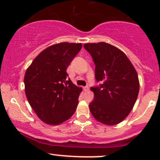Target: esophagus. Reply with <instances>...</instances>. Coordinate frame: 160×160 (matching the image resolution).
Listing matches in <instances>:
<instances>
[{"label": "esophagus", "instance_id": "1", "mask_svg": "<svg viewBox=\"0 0 160 160\" xmlns=\"http://www.w3.org/2000/svg\"><path fill=\"white\" fill-rule=\"evenodd\" d=\"M89 86H84V87H83V90L85 91V92H87V91H89Z\"/></svg>", "mask_w": 160, "mask_h": 160}]
</instances>
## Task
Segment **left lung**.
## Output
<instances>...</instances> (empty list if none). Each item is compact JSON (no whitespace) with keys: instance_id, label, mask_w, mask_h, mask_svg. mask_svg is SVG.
Returning a JSON list of instances; mask_svg holds the SVG:
<instances>
[{"instance_id":"8db88e82","label":"left lung","mask_w":160,"mask_h":160,"mask_svg":"<svg viewBox=\"0 0 160 160\" xmlns=\"http://www.w3.org/2000/svg\"><path fill=\"white\" fill-rule=\"evenodd\" d=\"M84 48L92 57L97 81L102 84L92 87L94 100L89 104L94 118L108 126L123 121L129 114L139 92L138 73L126 55L104 42L85 43Z\"/></svg>"}]
</instances>
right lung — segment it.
Masks as SVG:
<instances>
[{
  "label": "right lung",
  "mask_w": 160,
  "mask_h": 160,
  "mask_svg": "<svg viewBox=\"0 0 160 160\" xmlns=\"http://www.w3.org/2000/svg\"><path fill=\"white\" fill-rule=\"evenodd\" d=\"M82 43H59L43 49L33 60L24 77L28 103L43 122L59 125L72 117L82 88L68 78L70 63Z\"/></svg>",
  "instance_id": "obj_1"
}]
</instances>
